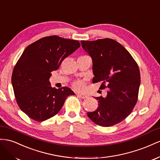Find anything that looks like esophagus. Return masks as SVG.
Returning a JSON list of instances; mask_svg holds the SVG:
<instances>
[{
    "label": "esophagus",
    "instance_id": "34e87169",
    "mask_svg": "<svg viewBox=\"0 0 160 160\" xmlns=\"http://www.w3.org/2000/svg\"><path fill=\"white\" fill-rule=\"evenodd\" d=\"M78 97H80L82 98H87V96L84 94H78Z\"/></svg>",
    "mask_w": 160,
    "mask_h": 160
}]
</instances>
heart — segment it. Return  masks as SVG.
Here are the masks:
<instances>
[{"mask_svg":"<svg viewBox=\"0 0 160 160\" xmlns=\"http://www.w3.org/2000/svg\"><path fill=\"white\" fill-rule=\"evenodd\" d=\"M73 86H74V88L76 90H82L84 86V82L82 80L76 81L74 84H73Z\"/></svg>","mask_w":160,"mask_h":160,"instance_id":"b5f03b06","label":"heart"}]
</instances>
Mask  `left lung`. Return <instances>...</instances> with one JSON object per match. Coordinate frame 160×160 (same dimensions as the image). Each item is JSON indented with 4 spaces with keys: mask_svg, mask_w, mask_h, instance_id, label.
<instances>
[{
    "mask_svg": "<svg viewBox=\"0 0 160 160\" xmlns=\"http://www.w3.org/2000/svg\"><path fill=\"white\" fill-rule=\"evenodd\" d=\"M80 42L92 58V82H101L100 88H108L106 97H95L98 107L87 115L100 126L116 125L129 115L138 101L141 81L139 67L129 52L112 39Z\"/></svg>",
    "mask_w": 160,
    "mask_h": 160,
    "instance_id": "1",
    "label": "left lung"
}]
</instances>
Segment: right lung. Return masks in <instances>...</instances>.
Listing matches in <instances>:
<instances>
[{"label":"right lung","instance_id":"add662e5","mask_svg":"<svg viewBox=\"0 0 160 160\" xmlns=\"http://www.w3.org/2000/svg\"><path fill=\"white\" fill-rule=\"evenodd\" d=\"M80 46L78 41L53 35L36 41L22 52L11 82L18 105L32 119L44 121L56 115L68 96L75 94L66 86L52 88L49 80L52 72Z\"/></svg>","mask_w":160,"mask_h":160}]
</instances>
